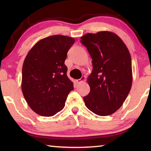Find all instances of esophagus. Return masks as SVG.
Returning <instances> with one entry per match:
<instances>
[{
	"mask_svg": "<svg viewBox=\"0 0 151 151\" xmlns=\"http://www.w3.org/2000/svg\"><path fill=\"white\" fill-rule=\"evenodd\" d=\"M85 76H83L81 77V78L76 80V83H83V82L85 81Z\"/></svg>",
	"mask_w": 151,
	"mask_h": 151,
	"instance_id": "1",
	"label": "esophagus"
}]
</instances>
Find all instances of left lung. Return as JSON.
<instances>
[{"mask_svg":"<svg viewBox=\"0 0 151 151\" xmlns=\"http://www.w3.org/2000/svg\"><path fill=\"white\" fill-rule=\"evenodd\" d=\"M81 39L93 58V71L87 78L91 91L83 97L85 105L97 115H110L122 105L131 91V55L121 38L112 32L88 33Z\"/></svg>","mask_w":151,"mask_h":151,"instance_id":"8db88e82","label":"left lung"}]
</instances>
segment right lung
Masks as SVG:
<instances>
[{
	"instance_id": "add662e5",
	"label": "right lung",
	"mask_w": 151,
	"mask_h": 151,
	"mask_svg": "<svg viewBox=\"0 0 151 151\" xmlns=\"http://www.w3.org/2000/svg\"><path fill=\"white\" fill-rule=\"evenodd\" d=\"M75 41L67 36H50L36 43L25 58L22 91L30 109L40 116H51L60 111L73 90L65 61Z\"/></svg>"
}]
</instances>
